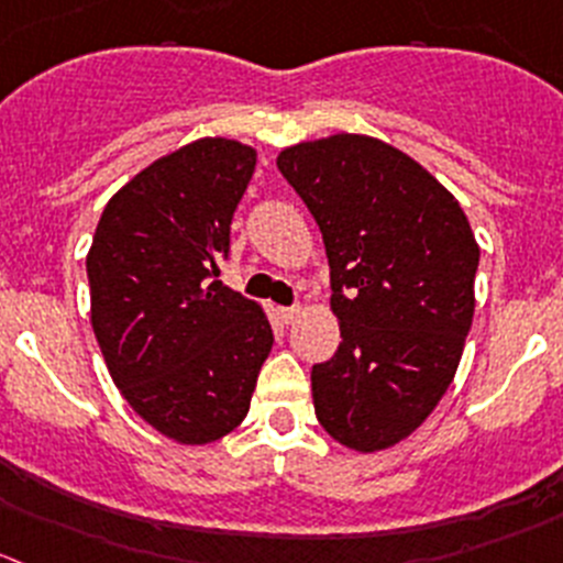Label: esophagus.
Here are the masks:
<instances>
[{"label": "esophagus", "mask_w": 563, "mask_h": 563, "mask_svg": "<svg viewBox=\"0 0 563 563\" xmlns=\"http://www.w3.org/2000/svg\"><path fill=\"white\" fill-rule=\"evenodd\" d=\"M301 314H303V309H298V307H282V309H278V318H282V323H287V325L296 323Z\"/></svg>", "instance_id": "obj_1"}]
</instances>
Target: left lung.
<instances>
[{
    "mask_svg": "<svg viewBox=\"0 0 563 563\" xmlns=\"http://www.w3.org/2000/svg\"><path fill=\"white\" fill-rule=\"evenodd\" d=\"M276 165L323 234L340 320V347L312 367L314 415L340 445L387 451L456 376L475 312V234L456 196L378 137L303 141Z\"/></svg>",
    "mask_w": 563,
    "mask_h": 563,
    "instance_id": "1",
    "label": "left lung"
}]
</instances>
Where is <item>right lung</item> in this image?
Masks as SVG:
<instances>
[{
    "label": "right lung",
    "mask_w": 563,
    "mask_h": 563,
    "mask_svg": "<svg viewBox=\"0 0 563 563\" xmlns=\"http://www.w3.org/2000/svg\"><path fill=\"white\" fill-rule=\"evenodd\" d=\"M256 148L198 137L107 201L88 251L90 323L126 404L179 445L249 415L273 347L265 309L218 282Z\"/></svg>",
    "instance_id": "add662e5"
}]
</instances>
